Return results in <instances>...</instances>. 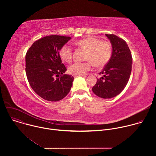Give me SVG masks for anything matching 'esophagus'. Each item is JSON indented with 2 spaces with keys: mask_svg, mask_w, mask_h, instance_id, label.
<instances>
[{
  "mask_svg": "<svg viewBox=\"0 0 156 156\" xmlns=\"http://www.w3.org/2000/svg\"><path fill=\"white\" fill-rule=\"evenodd\" d=\"M73 76H74V77H76V76H85L84 75H76V74H73Z\"/></svg>",
  "mask_w": 156,
  "mask_h": 156,
  "instance_id": "34e87169",
  "label": "esophagus"
}]
</instances>
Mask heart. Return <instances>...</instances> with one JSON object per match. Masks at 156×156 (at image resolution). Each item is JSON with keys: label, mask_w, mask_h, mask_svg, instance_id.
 I'll use <instances>...</instances> for the list:
<instances>
[{"label": "heart", "mask_w": 156, "mask_h": 156, "mask_svg": "<svg viewBox=\"0 0 156 156\" xmlns=\"http://www.w3.org/2000/svg\"><path fill=\"white\" fill-rule=\"evenodd\" d=\"M75 44L79 48L86 50L84 58L87 60L83 62H75L69 67L70 73L83 75L92 68V63L98 66L106 65L112 55V46L108 41H101L99 39L88 37L77 41ZM59 55L62 60L70 63L73 57V51L67 44L63 46L59 51Z\"/></svg>", "instance_id": "heart-1"}]
</instances>
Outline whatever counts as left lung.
Masks as SVG:
<instances>
[{"label":"left lung","instance_id":"left-lung-1","mask_svg":"<svg viewBox=\"0 0 156 156\" xmlns=\"http://www.w3.org/2000/svg\"><path fill=\"white\" fill-rule=\"evenodd\" d=\"M112 46V55L93 87V93L99 98L110 99L119 95L129 80L132 56L126 42L114 34H105Z\"/></svg>","mask_w":156,"mask_h":156}]
</instances>
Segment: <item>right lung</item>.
I'll use <instances>...</instances> for the list:
<instances>
[{"label":"right lung","instance_id":"1","mask_svg":"<svg viewBox=\"0 0 156 156\" xmlns=\"http://www.w3.org/2000/svg\"><path fill=\"white\" fill-rule=\"evenodd\" d=\"M70 39L68 36H48L35 41L27 52L25 70L28 82L44 99L58 101L71 90L74 78L64 74L66 69L58 52Z\"/></svg>","mask_w":156,"mask_h":156}]
</instances>
